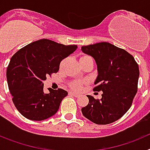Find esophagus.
<instances>
[{
  "mask_svg": "<svg viewBox=\"0 0 150 150\" xmlns=\"http://www.w3.org/2000/svg\"><path fill=\"white\" fill-rule=\"evenodd\" d=\"M70 94L72 95H74V96L76 97V98H78V97L79 96V94H76V93H75V92H73V91H71V92H70Z\"/></svg>",
  "mask_w": 150,
  "mask_h": 150,
  "instance_id": "obj_1",
  "label": "esophagus"
}]
</instances>
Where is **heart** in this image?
<instances>
[{"label":"heart","instance_id":"heart-1","mask_svg":"<svg viewBox=\"0 0 150 150\" xmlns=\"http://www.w3.org/2000/svg\"><path fill=\"white\" fill-rule=\"evenodd\" d=\"M80 59H92V58L90 56H88V55H84V56L81 57ZM84 83H85V81H83V80H75V81L72 82V83H71V87L74 90L79 91V90H80L82 88V87H83V85Z\"/></svg>","mask_w":150,"mask_h":150}]
</instances>
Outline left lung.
<instances>
[{
    "instance_id": "1",
    "label": "left lung",
    "mask_w": 150,
    "mask_h": 150,
    "mask_svg": "<svg viewBox=\"0 0 150 150\" xmlns=\"http://www.w3.org/2000/svg\"><path fill=\"white\" fill-rule=\"evenodd\" d=\"M93 57L98 67L94 91H103L100 100L88 98L83 115L92 122L107 125L116 121L129 110L137 91L139 67L134 57L123 49L107 42L81 47Z\"/></svg>"
}]
</instances>
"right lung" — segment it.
<instances>
[{"label": "right lung", "mask_w": 150, "mask_h": 150, "mask_svg": "<svg viewBox=\"0 0 150 150\" xmlns=\"http://www.w3.org/2000/svg\"><path fill=\"white\" fill-rule=\"evenodd\" d=\"M76 49V45L66 46L41 39L24 46L12 56L6 79L13 104L22 116L41 121L56 113L67 91L49 88L50 93H44L43 81L48 75L58 72L61 62Z\"/></svg>", "instance_id": "1"}]
</instances>
